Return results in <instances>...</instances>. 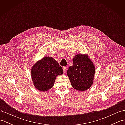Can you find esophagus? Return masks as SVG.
Listing matches in <instances>:
<instances>
[{
  "label": "esophagus",
  "mask_w": 125,
  "mask_h": 125,
  "mask_svg": "<svg viewBox=\"0 0 125 125\" xmlns=\"http://www.w3.org/2000/svg\"><path fill=\"white\" fill-rule=\"evenodd\" d=\"M63 72L65 73L67 72V67H63Z\"/></svg>",
  "instance_id": "34e87169"
}]
</instances>
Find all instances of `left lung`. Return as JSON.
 I'll return each instance as SVG.
<instances>
[{"label":"left lung","instance_id":"8db88e82","mask_svg":"<svg viewBox=\"0 0 125 125\" xmlns=\"http://www.w3.org/2000/svg\"><path fill=\"white\" fill-rule=\"evenodd\" d=\"M73 65L67 72L71 85L74 89L84 91L94 83L95 66L87 55H76L73 58Z\"/></svg>","mask_w":125,"mask_h":125}]
</instances>
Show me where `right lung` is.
<instances>
[{
  "label": "right lung",
  "instance_id": "obj_1",
  "mask_svg": "<svg viewBox=\"0 0 125 125\" xmlns=\"http://www.w3.org/2000/svg\"><path fill=\"white\" fill-rule=\"evenodd\" d=\"M63 74L62 68L52 57L46 56L37 61L31 68V76L34 85L45 92L54 86L56 77Z\"/></svg>",
  "mask_w": 125,
  "mask_h": 125
}]
</instances>
